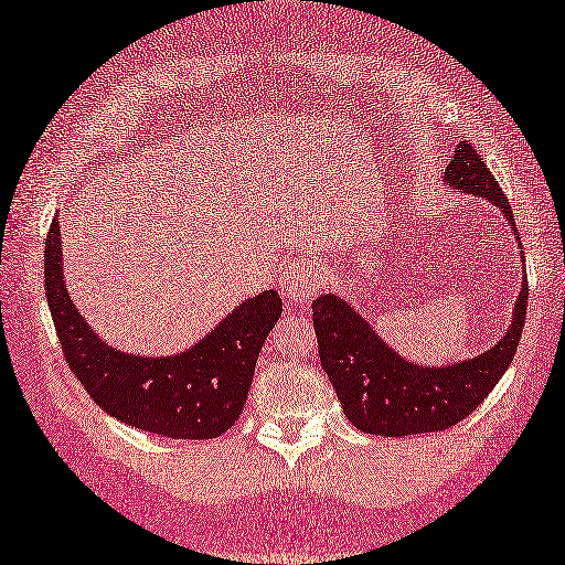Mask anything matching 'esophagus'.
<instances>
[{
	"mask_svg": "<svg viewBox=\"0 0 565 565\" xmlns=\"http://www.w3.org/2000/svg\"><path fill=\"white\" fill-rule=\"evenodd\" d=\"M321 282V270L312 263H297V266L287 273L282 282V295L295 305H305L312 299L319 290Z\"/></svg>",
	"mask_w": 565,
	"mask_h": 565,
	"instance_id": "34e87169",
	"label": "esophagus"
}]
</instances>
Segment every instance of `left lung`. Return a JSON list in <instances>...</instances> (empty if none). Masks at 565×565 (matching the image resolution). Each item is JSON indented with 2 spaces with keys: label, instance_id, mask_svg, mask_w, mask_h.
Returning <instances> with one entry per match:
<instances>
[{
  "label": "left lung",
  "instance_id": "8db88e82",
  "mask_svg": "<svg viewBox=\"0 0 565 565\" xmlns=\"http://www.w3.org/2000/svg\"><path fill=\"white\" fill-rule=\"evenodd\" d=\"M444 182L498 204L516 236L510 200L468 141L458 143L451 163L446 166ZM526 299L529 287L524 282L516 297L512 327L498 347L470 361L427 367L399 359L383 339L375 337L365 319L353 312L351 305L337 295H324L312 305L319 361L337 390L343 414L355 429L377 436L446 431L492 393L514 361L524 329Z\"/></svg>",
  "mask_w": 565,
  "mask_h": 565
}]
</instances>
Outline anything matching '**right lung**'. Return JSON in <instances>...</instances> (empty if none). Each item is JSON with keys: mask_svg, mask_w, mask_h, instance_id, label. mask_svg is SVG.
Instances as JSON below:
<instances>
[{"mask_svg": "<svg viewBox=\"0 0 565 565\" xmlns=\"http://www.w3.org/2000/svg\"><path fill=\"white\" fill-rule=\"evenodd\" d=\"M45 297L67 365L109 417L168 439H214L244 412L256 361L282 299L275 290L246 299L194 347L143 359L107 347L77 312L63 282L57 218L45 236Z\"/></svg>", "mask_w": 565, "mask_h": 565, "instance_id": "1", "label": "right lung"}]
</instances>
